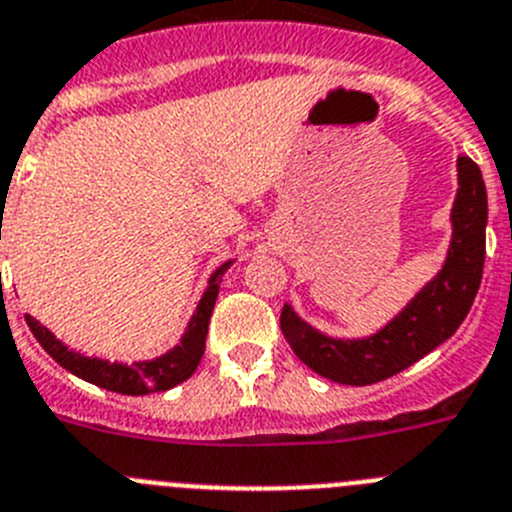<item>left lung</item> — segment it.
I'll return each instance as SVG.
<instances>
[{"label":"left lung","mask_w":512,"mask_h":512,"mask_svg":"<svg viewBox=\"0 0 512 512\" xmlns=\"http://www.w3.org/2000/svg\"><path fill=\"white\" fill-rule=\"evenodd\" d=\"M459 190L452 208V246L447 264L396 320L365 340H332L281 309V332L297 358L314 373L345 386H370L414 365L457 332L482 281L485 266L487 192L482 172L470 157L457 159Z\"/></svg>","instance_id":"8db88e82"}]
</instances>
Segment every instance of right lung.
I'll return each instance as SVG.
<instances>
[{
    "label": "right lung",
    "mask_w": 512,
    "mask_h": 512,
    "mask_svg": "<svg viewBox=\"0 0 512 512\" xmlns=\"http://www.w3.org/2000/svg\"><path fill=\"white\" fill-rule=\"evenodd\" d=\"M231 266H220L213 276H210V284L205 289L203 299H200L198 309L192 314L190 325H187L185 335H182L180 345L170 350L162 358L154 360H142V363H109V360L98 358H83L81 353H73L68 350L60 340H55L53 332L48 327H42L35 317L27 314L25 320L30 325L32 335L37 337L45 353L55 360V363L63 365L65 370H70L73 375L83 378V381L93 383V386H101L106 391L124 393V396H144V393H157V391H170L177 383L187 381L195 368L200 365V358L205 353V337H208V325L210 314H213L215 297H218V281L223 276V271Z\"/></svg>",
    "instance_id": "1"
}]
</instances>
